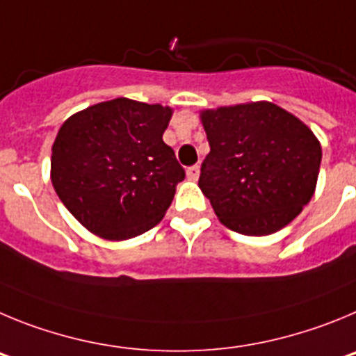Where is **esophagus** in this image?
<instances>
[{
	"mask_svg": "<svg viewBox=\"0 0 356 356\" xmlns=\"http://www.w3.org/2000/svg\"><path fill=\"white\" fill-rule=\"evenodd\" d=\"M186 175H188V177H190L191 181H197L198 175H200V166H198V165L190 166V168L186 170Z\"/></svg>",
	"mask_w": 356,
	"mask_h": 356,
	"instance_id": "obj_1",
	"label": "esophagus"
}]
</instances>
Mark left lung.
<instances>
[{
  "mask_svg": "<svg viewBox=\"0 0 356 356\" xmlns=\"http://www.w3.org/2000/svg\"><path fill=\"white\" fill-rule=\"evenodd\" d=\"M209 154L198 188L234 232L268 236L302 213L316 191L321 143L309 126L273 102L200 111Z\"/></svg>",
  "mask_w": 356,
  "mask_h": 356,
  "instance_id": "1",
  "label": "left lung"
}]
</instances>
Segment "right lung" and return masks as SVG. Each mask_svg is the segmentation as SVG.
Wrapping results in <instances>:
<instances>
[{"label": "right lung", "instance_id": "add662e5", "mask_svg": "<svg viewBox=\"0 0 356 356\" xmlns=\"http://www.w3.org/2000/svg\"><path fill=\"white\" fill-rule=\"evenodd\" d=\"M172 113L170 106L118 97L62 124L51 149V182L86 230L124 241L161 222L184 179L163 142Z\"/></svg>", "mask_w": 356, "mask_h": 356}]
</instances>
